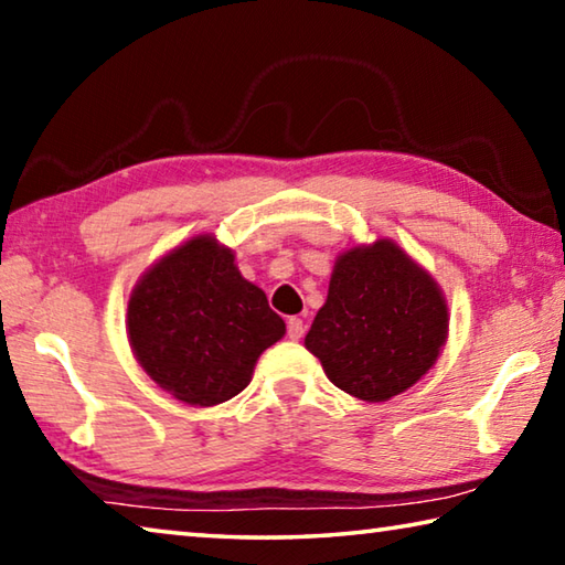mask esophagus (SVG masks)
I'll list each match as a JSON object with an SVG mask.
<instances>
[{
    "label": "esophagus",
    "mask_w": 565,
    "mask_h": 565,
    "mask_svg": "<svg viewBox=\"0 0 565 565\" xmlns=\"http://www.w3.org/2000/svg\"><path fill=\"white\" fill-rule=\"evenodd\" d=\"M286 333H289L291 341H299L303 337V321L299 317H291L286 321Z\"/></svg>",
    "instance_id": "1"
}]
</instances>
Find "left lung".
Masks as SVG:
<instances>
[{"label": "left lung", "instance_id": "left-lung-1", "mask_svg": "<svg viewBox=\"0 0 565 565\" xmlns=\"http://www.w3.org/2000/svg\"><path fill=\"white\" fill-rule=\"evenodd\" d=\"M446 331L441 289L394 242L381 238L339 256L327 303L303 343L333 386L376 404L434 366Z\"/></svg>", "mask_w": 565, "mask_h": 565}]
</instances>
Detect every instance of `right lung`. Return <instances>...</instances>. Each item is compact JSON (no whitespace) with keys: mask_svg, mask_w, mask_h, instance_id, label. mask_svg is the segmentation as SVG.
Instances as JSON below:
<instances>
[{"mask_svg":"<svg viewBox=\"0 0 565 565\" xmlns=\"http://www.w3.org/2000/svg\"><path fill=\"white\" fill-rule=\"evenodd\" d=\"M127 329L147 374L191 406H216L244 391L256 359L286 331L214 236L191 238L141 276Z\"/></svg>","mask_w":565,"mask_h":565,"instance_id":"right-lung-1","label":"right lung"}]
</instances>
